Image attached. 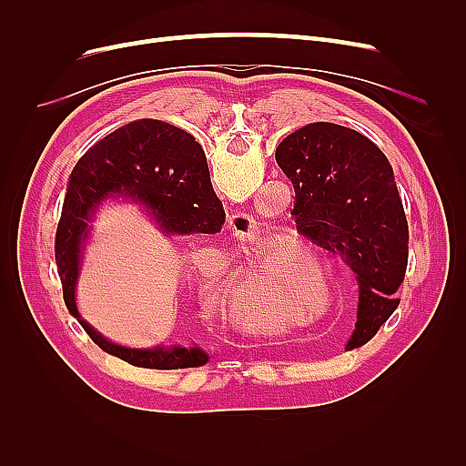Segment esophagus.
Wrapping results in <instances>:
<instances>
[{"label":"esophagus","instance_id":"esophagus-1","mask_svg":"<svg viewBox=\"0 0 466 466\" xmlns=\"http://www.w3.org/2000/svg\"><path fill=\"white\" fill-rule=\"evenodd\" d=\"M229 223V229L237 235V237H248L255 233L257 229V221L252 216L248 214H241V211H233V214L228 218Z\"/></svg>","mask_w":466,"mask_h":466}]
</instances>
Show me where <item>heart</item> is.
I'll return each mask as SVG.
<instances>
[{"mask_svg":"<svg viewBox=\"0 0 466 466\" xmlns=\"http://www.w3.org/2000/svg\"><path fill=\"white\" fill-rule=\"evenodd\" d=\"M247 262L235 272L225 305L228 315L237 324L252 330H274L278 327V317L272 303L274 279L278 276L276 260L270 247H266L264 238L250 243ZM281 257L291 260V250L281 247ZM218 295H225V284L211 286ZM279 299V298H278Z\"/></svg>","mask_w":466,"mask_h":466,"instance_id":"1","label":"heart"}]
</instances>
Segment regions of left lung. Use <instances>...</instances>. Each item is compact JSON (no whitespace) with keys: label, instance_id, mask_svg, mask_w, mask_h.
Segmentation results:
<instances>
[{"label":"left lung","instance_id":"8db88e82","mask_svg":"<svg viewBox=\"0 0 466 466\" xmlns=\"http://www.w3.org/2000/svg\"><path fill=\"white\" fill-rule=\"evenodd\" d=\"M276 161L295 190L298 231L340 255L358 278V322L346 350L360 348L399 307L394 293L408 264V221L392 167L371 139L330 122L289 134Z\"/></svg>","mask_w":466,"mask_h":466}]
</instances>
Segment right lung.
I'll list each match as a JSON object with an SVG mask.
<instances>
[{"mask_svg":"<svg viewBox=\"0 0 466 466\" xmlns=\"http://www.w3.org/2000/svg\"><path fill=\"white\" fill-rule=\"evenodd\" d=\"M116 194L147 206L165 233H219L225 211L211 188L202 146L188 132L153 118L134 120L98 139L69 175L54 252L67 311L106 354L147 370L206 365L208 354L200 348H124L105 340L81 319L76 284L81 248L89 237L87 223L96 204Z\"/></svg>","mask_w":466,"mask_h":466,"instance_id":"add662e5","label":"right lung"}]
</instances>
